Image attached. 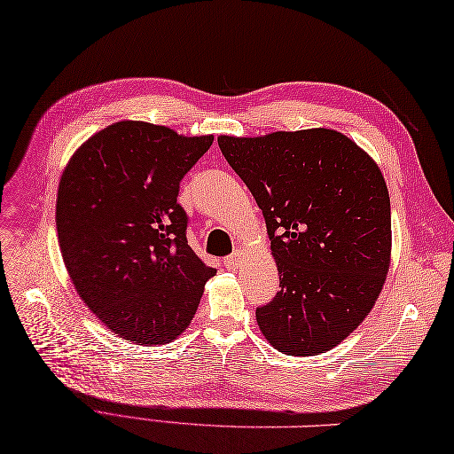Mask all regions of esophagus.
Here are the masks:
<instances>
[{
  "label": "esophagus",
  "instance_id": "1",
  "mask_svg": "<svg viewBox=\"0 0 454 454\" xmlns=\"http://www.w3.org/2000/svg\"><path fill=\"white\" fill-rule=\"evenodd\" d=\"M223 262H225L227 269H239V267H241V262H243V253L241 251H235L233 254L225 256Z\"/></svg>",
  "mask_w": 454,
  "mask_h": 454
}]
</instances>
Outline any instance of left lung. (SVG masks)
I'll list each match as a JSON object with an SVG mask.
<instances>
[{
	"label": "left lung",
	"mask_w": 454,
	"mask_h": 454,
	"mask_svg": "<svg viewBox=\"0 0 454 454\" xmlns=\"http://www.w3.org/2000/svg\"><path fill=\"white\" fill-rule=\"evenodd\" d=\"M217 142L262 209L278 267L280 290L256 308L262 336L286 356L328 352L360 326L386 282V179L330 128Z\"/></svg>",
	"instance_id": "8db88e82"
}]
</instances>
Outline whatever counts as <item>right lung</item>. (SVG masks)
<instances>
[{
    "mask_svg": "<svg viewBox=\"0 0 454 454\" xmlns=\"http://www.w3.org/2000/svg\"><path fill=\"white\" fill-rule=\"evenodd\" d=\"M213 136L140 121L106 126L68 160L57 192L59 247L76 293L108 330L169 344L215 269L187 245L179 182Z\"/></svg>",
    "mask_w": 454,
    "mask_h": 454,
    "instance_id": "add662e5",
    "label": "right lung"
}]
</instances>
